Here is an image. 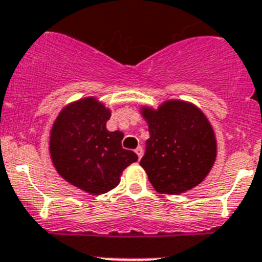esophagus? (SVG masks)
<instances>
[{"mask_svg": "<svg viewBox=\"0 0 262 262\" xmlns=\"http://www.w3.org/2000/svg\"><path fill=\"white\" fill-rule=\"evenodd\" d=\"M135 152H136V155H138L139 159H142L143 154H144V151H143V148H142V147H138V148H136V149H135Z\"/></svg>", "mask_w": 262, "mask_h": 262, "instance_id": "1", "label": "esophagus"}]
</instances>
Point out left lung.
Listing matches in <instances>:
<instances>
[{
  "label": "left lung",
  "instance_id": "8db88e82",
  "mask_svg": "<svg viewBox=\"0 0 262 262\" xmlns=\"http://www.w3.org/2000/svg\"><path fill=\"white\" fill-rule=\"evenodd\" d=\"M149 139L140 165L160 194L191 190L206 178L216 159L214 129L202 110L170 99L157 107H142Z\"/></svg>",
  "mask_w": 262,
  "mask_h": 262
}]
</instances>
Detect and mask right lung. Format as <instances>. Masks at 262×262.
Returning a JSON list of instances; mask_svg holds the SVG:
<instances>
[{
	"mask_svg": "<svg viewBox=\"0 0 262 262\" xmlns=\"http://www.w3.org/2000/svg\"><path fill=\"white\" fill-rule=\"evenodd\" d=\"M111 111L94 97L78 99L60 111L51 128L52 164L67 182L89 194H105L138 160L122 148L123 134L106 128Z\"/></svg>",
	"mask_w": 262,
	"mask_h": 262,
	"instance_id": "add662e5",
	"label": "right lung"
}]
</instances>
